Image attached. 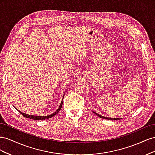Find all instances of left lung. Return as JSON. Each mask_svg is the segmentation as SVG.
<instances>
[{
    "label": "left lung",
    "mask_w": 155,
    "mask_h": 155,
    "mask_svg": "<svg viewBox=\"0 0 155 155\" xmlns=\"http://www.w3.org/2000/svg\"><path fill=\"white\" fill-rule=\"evenodd\" d=\"M96 115H97L98 117H99V118H104V119H107V120H121V118H109V117H105V116H101V115H100V114H97V113H96V112H94V111H92Z\"/></svg>",
    "instance_id": "8db88e82"
}]
</instances>
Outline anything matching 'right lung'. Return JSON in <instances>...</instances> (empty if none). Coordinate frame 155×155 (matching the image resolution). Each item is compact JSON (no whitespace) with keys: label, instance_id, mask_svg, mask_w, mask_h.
I'll use <instances>...</instances> for the list:
<instances>
[{"label":"right lung","instance_id":"1","mask_svg":"<svg viewBox=\"0 0 155 155\" xmlns=\"http://www.w3.org/2000/svg\"><path fill=\"white\" fill-rule=\"evenodd\" d=\"M65 94V93H64ZM64 96H63V97H64ZM63 100H62V101H61V104H60V105H59V108L58 109L56 110L54 113H52L51 114H50V115H47V116H34V115H30V114H26V113H23V112H21L20 110H18V109H17L18 112H20V113L24 116V117H25V118H30V119H31V120H46V119H48V118H51V117H53V116H54L55 115H56L57 114L58 112H59V110H61V107H62V105H63Z\"/></svg>","mask_w":155,"mask_h":155}]
</instances>
